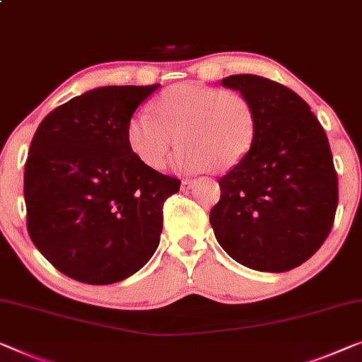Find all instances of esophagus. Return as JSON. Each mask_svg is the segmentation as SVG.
<instances>
[{
	"label": "esophagus",
	"instance_id": "obj_1",
	"mask_svg": "<svg viewBox=\"0 0 362 362\" xmlns=\"http://www.w3.org/2000/svg\"><path fill=\"white\" fill-rule=\"evenodd\" d=\"M195 180H182V190L185 192V190H190V188H193L195 187Z\"/></svg>",
	"mask_w": 362,
	"mask_h": 362
}]
</instances>
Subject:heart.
<instances>
[{"mask_svg": "<svg viewBox=\"0 0 362 362\" xmlns=\"http://www.w3.org/2000/svg\"><path fill=\"white\" fill-rule=\"evenodd\" d=\"M153 112L136 113L127 127L129 149L149 169H163L180 143L177 170L197 174L213 167L226 172L244 160L255 141V109L239 90L174 84L156 97Z\"/></svg>", "mask_w": 362, "mask_h": 362, "instance_id": "obj_1", "label": "heart"}]
</instances>
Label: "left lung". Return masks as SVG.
I'll return each mask as SVG.
<instances>
[{
    "label": "left lung",
    "instance_id": "left-lung-1",
    "mask_svg": "<svg viewBox=\"0 0 362 362\" xmlns=\"http://www.w3.org/2000/svg\"><path fill=\"white\" fill-rule=\"evenodd\" d=\"M221 86L249 97L257 134L244 160L218 180L209 223L237 263L289 272L320 249L335 219L338 179L327 134L307 102L283 84L234 74Z\"/></svg>",
    "mask_w": 362,
    "mask_h": 362
}]
</instances>
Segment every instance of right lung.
I'll return each mask as SVG.
<instances>
[{
  "label": "right lung",
  "instance_id": "1",
  "mask_svg": "<svg viewBox=\"0 0 362 362\" xmlns=\"http://www.w3.org/2000/svg\"><path fill=\"white\" fill-rule=\"evenodd\" d=\"M154 86H104L48 113L24 170L27 230L43 257L86 284H112L158 249L163 204L180 180L149 169L127 141Z\"/></svg>",
  "mask_w": 362,
  "mask_h": 362
}]
</instances>
